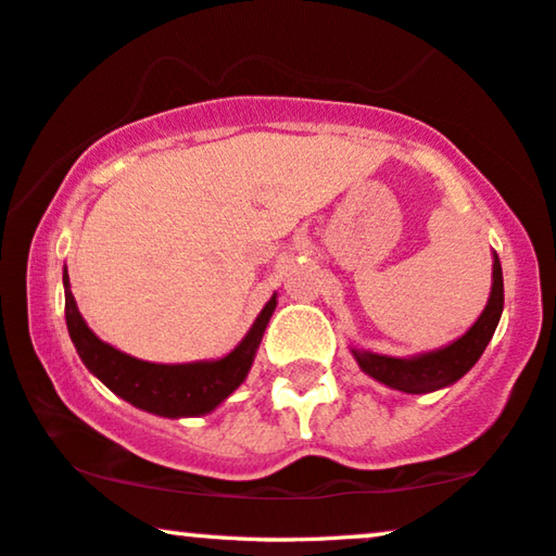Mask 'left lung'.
<instances>
[{"label":"left lung","instance_id":"8db88e82","mask_svg":"<svg viewBox=\"0 0 556 556\" xmlns=\"http://www.w3.org/2000/svg\"><path fill=\"white\" fill-rule=\"evenodd\" d=\"M501 311H504V276H501L498 255H493V286L489 306L483 308L478 321L458 341H453L451 346L420 356H409V359H394V356L359 352V349H352V352L359 367L369 377H375L377 382L407 394H428L458 382L481 359L493 331H496Z\"/></svg>","mask_w":556,"mask_h":556}]
</instances>
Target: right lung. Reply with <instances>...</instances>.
Segmentation results:
<instances>
[{
    "label": "right lung",
    "instance_id": "1",
    "mask_svg": "<svg viewBox=\"0 0 556 556\" xmlns=\"http://www.w3.org/2000/svg\"><path fill=\"white\" fill-rule=\"evenodd\" d=\"M65 283V321L67 331L80 359L101 382L116 392L118 397L131 402L134 407L162 417H192L212 413L219 402L242 384L248 377L253 356L261 346L263 331L268 326L273 311H276V295L265 303L261 316L255 318L253 329L240 341V346L217 362H194V364H151L134 359L111 344H105L88 329L83 321L78 306L67 283Z\"/></svg>",
    "mask_w": 556,
    "mask_h": 556
}]
</instances>
